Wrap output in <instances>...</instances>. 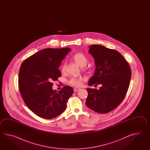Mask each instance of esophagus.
Masks as SVG:
<instances>
[{"label":"esophagus","instance_id":"34e87169","mask_svg":"<svg viewBox=\"0 0 150 150\" xmlns=\"http://www.w3.org/2000/svg\"><path fill=\"white\" fill-rule=\"evenodd\" d=\"M80 89V88H78V87H74V92H77V91H79Z\"/></svg>","mask_w":150,"mask_h":150}]
</instances>
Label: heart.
Wrapping results in <instances>:
<instances>
[{"label":"heart","mask_w":150,"mask_h":150,"mask_svg":"<svg viewBox=\"0 0 150 150\" xmlns=\"http://www.w3.org/2000/svg\"><path fill=\"white\" fill-rule=\"evenodd\" d=\"M72 58L73 61H74L79 66H80V67H83V69H85L86 67H85V65H86L87 64V63L88 62V59L85 54L81 52H78V53L74 54ZM61 70L63 72H64L66 70V63H64L62 65ZM83 80V79L82 78L73 77V78H71L69 81V83L74 86H80L82 84Z\"/></svg>","instance_id":"heart-1"}]
</instances>
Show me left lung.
<instances>
[{"mask_svg":"<svg viewBox=\"0 0 150 150\" xmlns=\"http://www.w3.org/2000/svg\"><path fill=\"white\" fill-rule=\"evenodd\" d=\"M96 65L95 73L88 85H101L99 89L87 88L86 105L94 112L105 114L111 112L124 99L129 86L131 70L119 52L101 45L89 47Z\"/></svg>","mask_w":150,"mask_h":150,"instance_id":"left-lung-1","label":"left lung"}]
</instances>
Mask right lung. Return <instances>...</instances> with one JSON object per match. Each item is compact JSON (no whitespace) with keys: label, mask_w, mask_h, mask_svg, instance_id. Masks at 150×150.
I'll use <instances>...</instances> for the list:
<instances>
[{"label":"right lung","mask_w":150,"mask_h":150,"mask_svg":"<svg viewBox=\"0 0 150 150\" xmlns=\"http://www.w3.org/2000/svg\"><path fill=\"white\" fill-rule=\"evenodd\" d=\"M70 48H48L25 59L20 68L18 83L25 105L41 118L52 119L64 112L74 93L70 86L52 89V81L61 76L58 67Z\"/></svg>","instance_id":"1"}]
</instances>
